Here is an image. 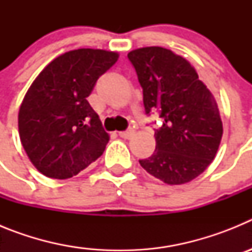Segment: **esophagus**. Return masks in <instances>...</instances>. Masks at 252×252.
Here are the masks:
<instances>
[{
  "instance_id": "34e87169",
  "label": "esophagus",
  "mask_w": 252,
  "mask_h": 252,
  "mask_svg": "<svg viewBox=\"0 0 252 252\" xmlns=\"http://www.w3.org/2000/svg\"><path fill=\"white\" fill-rule=\"evenodd\" d=\"M133 133H135L133 128H127L126 131H121V132H119V135L122 137V139H130V137L133 136Z\"/></svg>"
}]
</instances>
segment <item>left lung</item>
<instances>
[{
  "mask_svg": "<svg viewBox=\"0 0 252 252\" xmlns=\"http://www.w3.org/2000/svg\"><path fill=\"white\" fill-rule=\"evenodd\" d=\"M145 113L159 111L157 148L140 165L170 186L188 183L212 162L223 127L217 103L188 60L160 46L130 51Z\"/></svg>",
  "mask_w": 252,
  "mask_h": 252,
  "instance_id": "8db88e82",
  "label": "left lung"
}]
</instances>
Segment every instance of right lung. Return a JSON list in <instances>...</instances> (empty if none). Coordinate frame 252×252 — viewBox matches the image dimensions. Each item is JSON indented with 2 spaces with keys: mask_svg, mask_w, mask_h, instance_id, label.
<instances>
[{
  "mask_svg": "<svg viewBox=\"0 0 252 252\" xmlns=\"http://www.w3.org/2000/svg\"><path fill=\"white\" fill-rule=\"evenodd\" d=\"M117 59V53L101 49L68 51L31 84L20 107L19 133L41 174L68 179L103 154L110 136L87 97Z\"/></svg>",
  "mask_w": 252,
  "mask_h": 252,
  "instance_id": "1",
  "label": "right lung"
}]
</instances>
